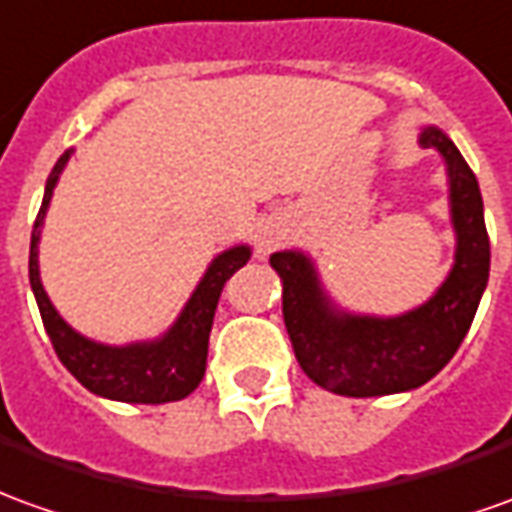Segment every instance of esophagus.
I'll return each instance as SVG.
<instances>
[{"mask_svg": "<svg viewBox=\"0 0 512 512\" xmlns=\"http://www.w3.org/2000/svg\"><path fill=\"white\" fill-rule=\"evenodd\" d=\"M284 236H287V228H284L281 222H267L262 228V236H259V253H262V256L264 253H270Z\"/></svg>", "mask_w": 512, "mask_h": 512, "instance_id": "obj_1", "label": "esophagus"}]
</instances>
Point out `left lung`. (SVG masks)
<instances>
[{
	"instance_id": "8db88e82",
	"label": "left lung",
	"mask_w": 512,
	"mask_h": 512,
	"mask_svg": "<svg viewBox=\"0 0 512 512\" xmlns=\"http://www.w3.org/2000/svg\"><path fill=\"white\" fill-rule=\"evenodd\" d=\"M421 144L446 158L457 231L454 267L424 306L398 317L345 315L331 306L315 264L303 253L284 250L270 256L284 281V323L298 365L323 390L351 398L415 390L446 368L477 315L491 270L477 175L438 128H424Z\"/></svg>"
}]
</instances>
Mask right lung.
Wrapping results in <instances>:
<instances>
[{
	"label": "right lung",
	"instance_id": "obj_1",
	"mask_svg": "<svg viewBox=\"0 0 512 512\" xmlns=\"http://www.w3.org/2000/svg\"><path fill=\"white\" fill-rule=\"evenodd\" d=\"M69 155L72 153H63L52 169V175H49L44 203H41V211L35 217L33 239H30V287L35 292L38 312H41L44 329L52 340V348L74 379L97 396L128 401V404L181 401L195 390L203 379V373H206L209 334L220 292L225 281L234 276L239 267L248 264L250 248L239 245V248L225 250L211 262L203 281L197 284L189 303L183 306L181 317L175 320V326L161 340L122 345V348L86 340L55 312V306L41 287V276H38L41 225H44V214H47L49 200H52V189L58 183L63 164L69 161Z\"/></svg>",
	"mask_w": 512,
	"mask_h": 512
}]
</instances>
